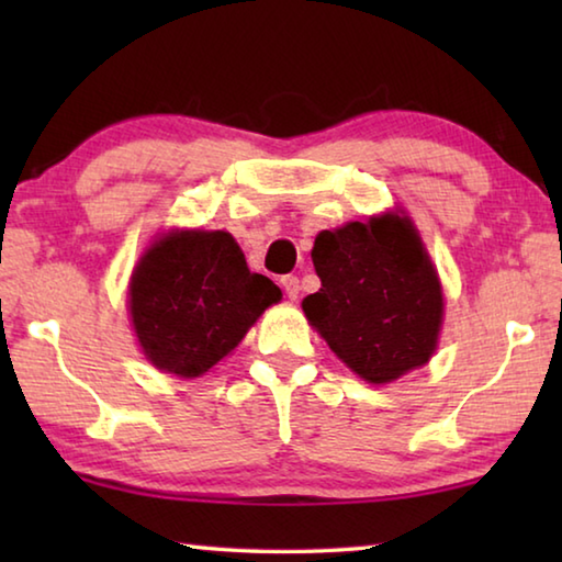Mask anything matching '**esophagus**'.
Listing matches in <instances>:
<instances>
[{
  "label": "esophagus",
  "mask_w": 562,
  "mask_h": 562,
  "mask_svg": "<svg viewBox=\"0 0 562 562\" xmlns=\"http://www.w3.org/2000/svg\"><path fill=\"white\" fill-rule=\"evenodd\" d=\"M280 282H282L284 294H288L290 300H297V294H300V278H297V274H284Z\"/></svg>",
  "instance_id": "esophagus-1"
}]
</instances>
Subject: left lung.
<instances>
[{"instance_id":"left-lung-1","label":"left lung","mask_w":562,"mask_h":562,"mask_svg":"<svg viewBox=\"0 0 562 562\" xmlns=\"http://www.w3.org/2000/svg\"><path fill=\"white\" fill-rule=\"evenodd\" d=\"M322 280L302 302L329 349L364 382H394L429 361L443 297L436 270L404 215L322 231L312 250Z\"/></svg>"}]
</instances>
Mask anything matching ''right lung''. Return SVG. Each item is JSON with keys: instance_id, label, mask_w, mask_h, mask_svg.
I'll return each mask as SVG.
<instances>
[{"instance_id": "obj_1", "label": "right lung", "mask_w": 562, "mask_h": 562, "mask_svg": "<svg viewBox=\"0 0 562 562\" xmlns=\"http://www.w3.org/2000/svg\"><path fill=\"white\" fill-rule=\"evenodd\" d=\"M128 294L146 357L176 376L205 374L282 297L223 231L166 235L140 258Z\"/></svg>"}]
</instances>
